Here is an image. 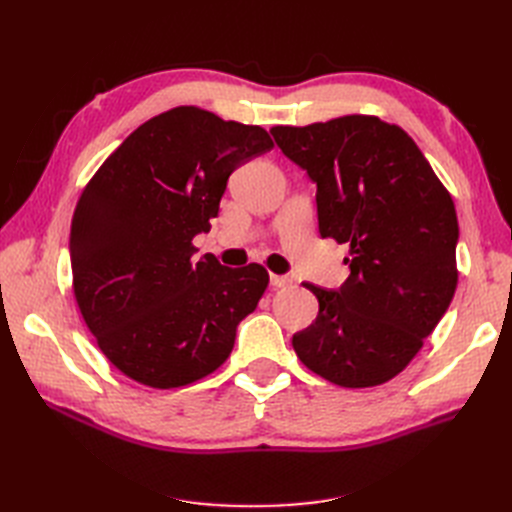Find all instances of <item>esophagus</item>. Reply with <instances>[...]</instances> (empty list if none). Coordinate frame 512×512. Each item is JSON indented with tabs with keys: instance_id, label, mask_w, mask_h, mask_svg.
Returning a JSON list of instances; mask_svg holds the SVG:
<instances>
[{
	"instance_id": "1",
	"label": "esophagus",
	"mask_w": 512,
	"mask_h": 512,
	"mask_svg": "<svg viewBox=\"0 0 512 512\" xmlns=\"http://www.w3.org/2000/svg\"><path fill=\"white\" fill-rule=\"evenodd\" d=\"M269 280H271V286L273 288H284V286H290V277H286V275H275V273H271V277H269Z\"/></svg>"
}]
</instances>
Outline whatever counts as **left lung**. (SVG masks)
I'll return each instance as SVG.
<instances>
[{
	"label": "left lung",
	"instance_id": "left-lung-1",
	"mask_svg": "<svg viewBox=\"0 0 512 512\" xmlns=\"http://www.w3.org/2000/svg\"><path fill=\"white\" fill-rule=\"evenodd\" d=\"M271 134L316 183L320 237L350 245L342 286L305 284L318 316L292 335V348L314 374L346 389L391 380L453 301V198L412 138L378 117L275 126Z\"/></svg>",
	"mask_w": 512,
	"mask_h": 512
}]
</instances>
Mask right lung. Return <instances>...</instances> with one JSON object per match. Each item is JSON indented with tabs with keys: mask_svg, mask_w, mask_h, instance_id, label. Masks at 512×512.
<instances>
[{
	"mask_svg": "<svg viewBox=\"0 0 512 512\" xmlns=\"http://www.w3.org/2000/svg\"><path fill=\"white\" fill-rule=\"evenodd\" d=\"M273 149L260 126L177 106L136 128L87 183L70 228L74 297L121 374L177 389L232 352L269 273L194 258L232 170Z\"/></svg>",
	"mask_w": 512,
	"mask_h": 512,
	"instance_id": "right-lung-1",
	"label": "right lung"
}]
</instances>
